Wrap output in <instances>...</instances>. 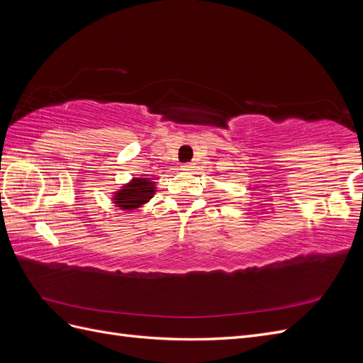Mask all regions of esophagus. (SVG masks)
I'll return each instance as SVG.
<instances>
[{
    "label": "esophagus",
    "mask_w": 363,
    "mask_h": 363,
    "mask_svg": "<svg viewBox=\"0 0 363 363\" xmlns=\"http://www.w3.org/2000/svg\"><path fill=\"white\" fill-rule=\"evenodd\" d=\"M192 167H194L192 163H184V164H182V169L183 171H189V169H192Z\"/></svg>",
    "instance_id": "esophagus-1"
}]
</instances>
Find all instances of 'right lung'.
Returning <instances> with one entry per match:
<instances>
[{
    "instance_id": "right-lung-1",
    "label": "right lung",
    "mask_w": 363,
    "mask_h": 363,
    "mask_svg": "<svg viewBox=\"0 0 363 363\" xmlns=\"http://www.w3.org/2000/svg\"><path fill=\"white\" fill-rule=\"evenodd\" d=\"M156 192V183L150 179H131L113 194V203L124 211H135L148 203Z\"/></svg>"
}]
</instances>
